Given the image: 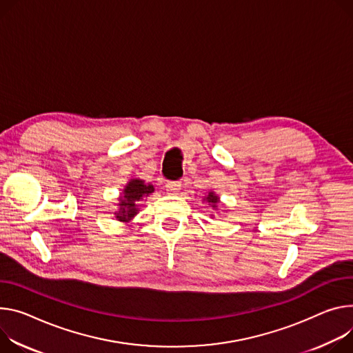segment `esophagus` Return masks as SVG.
<instances>
[{
  "instance_id": "obj_1",
  "label": "esophagus",
  "mask_w": 353,
  "mask_h": 353,
  "mask_svg": "<svg viewBox=\"0 0 353 353\" xmlns=\"http://www.w3.org/2000/svg\"><path fill=\"white\" fill-rule=\"evenodd\" d=\"M180 190H181V183L180 181H169L166 184V191L170 194H176L177 191H180Z\"/></svg>"
}]
</instances>
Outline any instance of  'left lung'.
Returning a JSON list of instances; mask_svg holds the SVG:
<instances>
[{
  "mask_svg": "<svg viewBox=\"0 0 353 353\" xmlns=\"http://www.w3.org/2000/svg\"><path fill=\"white\" fill-rule=\"evenodd\" d=\"M203 201L204 203H207L212 210H218V205H219V203H221V200H219V197H218V194H215V191H212V190H210L208 191V194L207 196H204V199H203ZM211 216H214L212 214H211Z\"/></svg>",
  "mask_w": 353,
  "mask_h": 353,
  "instance_id": "8db88e82",
  "label": "left lung"
}]
</instances>
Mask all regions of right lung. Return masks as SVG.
<instances>
[{"label":"right lung","mask_w":353,"mask_h":353,"mask_svg":"<svg viewBox=\"0 0 353 353\" xmlns=\"http://www.w3.org/2000/svg\"><path fill=\"white\" fill-rule=\"evenodd\" d=\"M152 193H154V187L152 183H145L142 179H131L128 181L122 193L118 196L115 218L121 222L132 221L139 212V204L143 199H148Z\"/></svg>","instance_id":"right-lung-1"}]
</instances>
